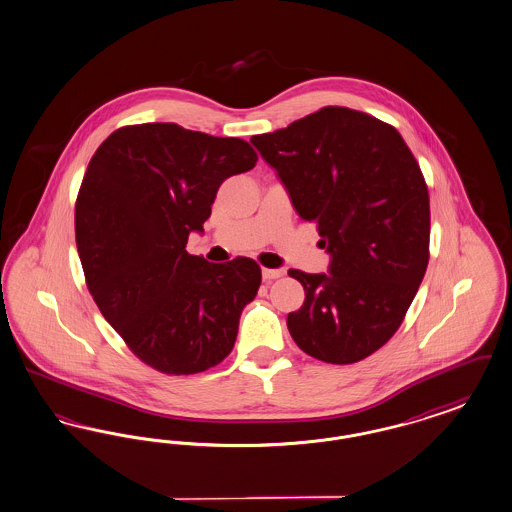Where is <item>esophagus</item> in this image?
<instances>
[{"mask_svg":"<svg viewBox=\"0 0 512 512\" xmlns=\"http://www.w3.org/2000/svg\"><path fill=\"white\" fill-rule=\"evenodd\" d=\"M284 276V270L280 268H263V278L265 280H276V278H282Z\"/></svg>","mask_w":512,"mask_h":512,"instance_id":"esophagus-1","label":"esophagus"}]
</instances>
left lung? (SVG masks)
Instances as JSON below:
<instances>
[{
  "label": "left lung",
  "mask_w": 512,
  "mask_h": 512,
  "mask_svg": "<svg viewBox=\"0 0 512 512\" xmlns=\"http://www.w3.org/2000/svg\"><path fill=\"white\" fill-rule=\"evenodd\" d=\"M301 219L318 225L329 274L291 268L305 303L287 329L308 356L354 364L400 328L429 265V190L402 135L369 114L326 106L251 137Z\"/></svg>",
  "instance_id": "left-lung-1"
}]
</instances>
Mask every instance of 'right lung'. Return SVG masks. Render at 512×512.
<instances>
[{
  "mask_svg": "<svg viewBox=\"0 0 512 512\" xmlns=\"http://www.w3.org/2000/svg\"><path fill=\"white\" fill-rule=\"evenodd\" d=\"M257 164L249 143L177 123L116 129L93 154L76 200V246L106 322L144 364L192 375L223 362L261 286L247 257L190 255L225 179Z\"/></svg>",
  "mask_w": 512,
  "mask_h": 512,
  "instance_id": "add662e5",
  "label": "right lung"
}]
</instances>
